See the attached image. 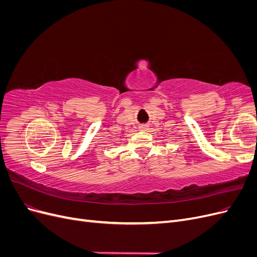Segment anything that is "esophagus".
I'll use <instances>...</instances> for the list:
<instances>
[{
    "instance_id": "obj_1",
    "label": "esophagus",
    "mask_w": 257,
    "mask_h": 257,
    "mask_svg": "<svg viewBox=\"0 0 257 257\" xmlns=\"http://www.w3.org/2000/svg\"><path fill=\"white\" fill-rule=\"evenodd\" d=\"M139 128H141L142 131H146V130H148L147 125H141V126H139Z\"/></svg>"
}]
</instances>
